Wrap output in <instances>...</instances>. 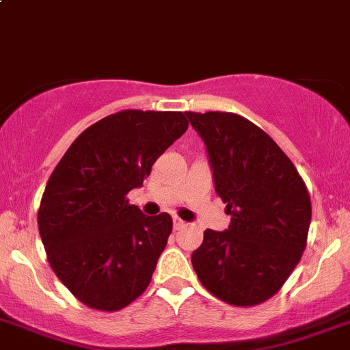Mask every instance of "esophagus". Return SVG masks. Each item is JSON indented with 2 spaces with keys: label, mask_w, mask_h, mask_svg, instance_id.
Listing matches in <instances>:
<instances>
[{
  "label": "esophagus",
  "mask_w": 350,
  "mask_h": 350,
  "mask_svg": "<svg viewBox=\"0 0 350 350\" xmlns=\"http://www.w3.org/2000/svg\"><path fill=\"white\" fill-rule=\"evenodd\" d=\"M185 225H187V223L183 221V219H179V218L172 219V226H174V230H181Z\"/></svg>",
  "instance_id": "34e87169"
}]
</instances>
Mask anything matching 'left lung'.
Returning <instances> with one entry per match:
<instances>
[{"instance_id":"8db88e82","label":"left lung","mask_w":350,"mask_h":350,"mask_svg":"<svg viewBox=\"0 0 350 350\" xmlns=\"http://www.w3.org/2000/svg\"><path fill=\"white\" fill-rule=\"evenodd\" d=\"M206 144L214 190L230 225L207 228L191 254L204 288L251 307L273 297L307 245L312 206L304 179L275 141L235 113L187 111Z\"/></svg>"}]
</instances>
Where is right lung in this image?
<instances>
[{"label":"right lung","mask_w":350,"mask_h":350,"mask_svg":"<svg viewBox=\"0 0 350 350\" xmlns=\"http://www.w3.org/2000/svg\"><path fill=\"white\" fill-rule=\"evenodd\" d=\"M187 129L181 111L113 113L85 129L50 174L38 228L55 275L87 307L120 310L152 281L172 219L144 216L127 193Z\"/></svg>","instance_id":"1"}]
</instances>
